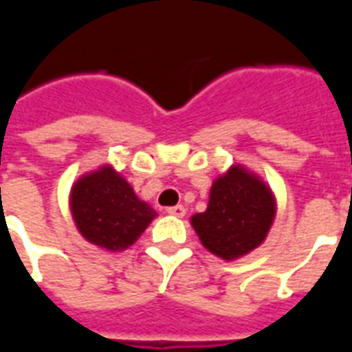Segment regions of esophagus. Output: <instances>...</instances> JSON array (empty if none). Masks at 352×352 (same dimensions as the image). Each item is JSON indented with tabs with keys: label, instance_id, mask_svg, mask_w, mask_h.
Masks as SVG:
<instances>
[{
	"label": "esophagus",
	"instance_id": "1",
	"mask_svg": "<svg viewBox=\"0 0 352 352\" xmlns=\"http://www.w3.org/2000/svg\"><path fill=\"white\" fill-rule=\"evenodd\" d=\"M169 214H173V217H179V219H183L184 214H186V209L183 206H175V207H168L166 209Z\"/></svg>",
	"mask_w": 352,
	"mask_h": 352
}]
</instances>
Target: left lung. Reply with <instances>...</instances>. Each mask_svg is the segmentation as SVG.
I'll return each instance as SVG.
<instances>
[{
	"label": "left lung",
	"mask_w": 352,
	"mask_h": 352,
	"mask_svg": "<svg viewBox=\"0 0 352 352\" xmlns=\"http://www.w3.org/2000/svg\"><path fill=\"white\" fill-rule=\"evenodd\" d=\"M273 219L275 198L270 186L243 166H232L211 186L206 211L190 222L207 251L236 260L264 241Z\"/></svg>",
	"instance_id": "1"
}]
</instances>
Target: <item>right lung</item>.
<instances>
[{"label":"right lung","mask_w":352,"mask_h":352,"mask_svg":"<svg viewBox=\"0 0 352 352\" xmlns=\"http://www.w3.org/2000/svg\"><path fill=\"white\" fill-rule=\"evenodd\" d=\"M80 236L107 251H124L153 222L156 211L141 201L130 183L111 166L82 175L69 196Z\"/></svg>","instance_id":"right-lung-1"}]
</instances>
